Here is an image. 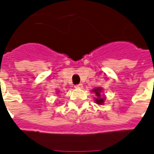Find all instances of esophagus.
I'll use <instances>...</instances> for the list:
<instances>
[{"label": "esophagus", "mask_w": 154, "mask_h": 154, "mask_svg": "<svg viewBox=\"0 0 154 154\" xmlns=\"http://www.w3.org/2000/svg\"><path fill=\"white\" fill-rule=\"evenodd\" d=\"M75 88H83V85L82 84H78L77 85H75Z\"/></svg>", "instance_id": "34e87169"}]
</instances>
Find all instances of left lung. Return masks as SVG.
Listing matches in <instances>:
<instances>
[{
    "label": "left lung",
    "instance_id": "obj_1",
    "mask_svg": "<svg viewBox=\"0 0 154 154\" xmlns=\"http://www.w3.org/2000/svg\"><path fill=\"white\" fill-rule=\"evenodd\" d=\"M92 92H94L95 94H96V98H95V101H96V103L97 104H100L102 105L103 103H104V100H105V98L104 97H102L101 96V92H102V88L100 87H99V88H96L92 90Z\"/></svg>",
    "mask_w": 154,
    "mask_h": 154
}]
</instances>
